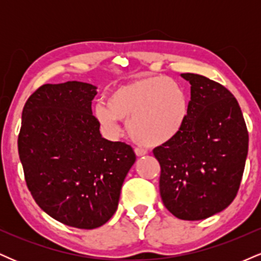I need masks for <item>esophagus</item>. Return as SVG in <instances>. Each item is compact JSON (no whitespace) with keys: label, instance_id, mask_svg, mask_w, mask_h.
Segmentation results:
<instances>
[{"label":"esophagus","instance_id":"obj_1","mask_svg":"<svg viewBox=\"0 0 261 261\" xmlns=\"http://www.w3.org/2000/svg\"><path fill=\"white\" fill-rule=\"evenodd\" d=\"M135 154H136L137 157H143V155L147 154V151L143 148H135Z\"/></svg>","mask_w":261,"mask_h":261}]
</instances>
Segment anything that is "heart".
<instances>
[{
	"instance_id": "1",
	"label": "heart",
	"mask_w": 261,
	"mask_h": 261,
	"mask_svg": "<svg viewBox=\"0 0 261 261\" xmlns=\"http://www.w3.org/2000/svg\"><path fill=\"white\" fill-rule=\"evenodd\" d=\"M107 104L98 103L93 114L109 135L126 122L131 139L146 146H160L173 140L187 121L189 99L180 83L164 76L146 77L114 88Z\"/></svg>"
}]
</instances>
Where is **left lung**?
<instances>
[{"instance_id": "obj_1", "label": "left lung", "mask_w": 261, "mask_h": 261, "mask_svg": "<svg viewBox=\"0 0 261 261\" xmlns=\"http://www.w3.org/2000/svg\"><path fill=\"white\" fill-rule=\"evenodd\" d=\"M181 77L191 85L187 121L153 154L161 164L164 206L180 220L199 221L234 200L249 136L241 107L226 87L195 73Z\"/></svg>"}]
</instances>
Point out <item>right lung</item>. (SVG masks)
Instances as JSON below:
<instances>
[{
  "label": "right lung",
  "instance_id": "right-lung-1",
  "mask_svg": "<svg viewBox=\"0 0 261 261\" xmlns=\"http://www.w3.org/2000/svg\"><path fill=\"white\" fill-rule=\"evenodd\" d=\"M95 94L97 87L77 81L39 87L23 108L18 136L33 199L54 220L81 229L112 218L136 161L131 146L101 137Z\"/></svg>",
  "mask_w": 261,
  "mask_h": 261
}]
</instances>
